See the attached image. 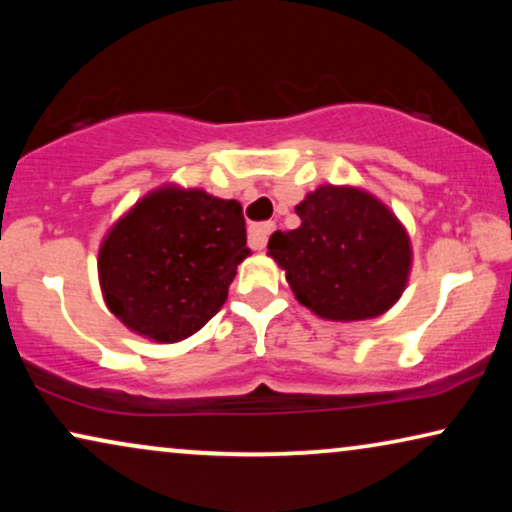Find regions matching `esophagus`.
<instances>
[{
  "instance_id": "obj_1",
  "label": "esophagus",
  "mask_w": 512,
  "mask_h": 512,
  "mask_svg": "<svg viewBox=\"0 0 512 512\" xmlns=\"http://www.w3.org/2000/svg\"><path fill=\"white\" fill-rule=\"evenodd\" d=\"M272 230H275V223H272V221L256 223V226H251L249 228V247L251 249H263Z\"/></svg>"
}]
</instances>
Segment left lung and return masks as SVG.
Returning <instances> with one entry per match:
<instances>
[{
	"label": "left lung",
	"instance_id": "8db88e82",
	"mask_svg": "<svg viewBox=\"0 0 512 512\" xmlns=\"http://www.w3.org/2000/svg\"><path fill=\"white\" fill-rule=\"evenodd\" d=\"M300 226L270 235L268 254L305 307L331 321L373 319L405 289L410 240L380 200L321 186L296 207Z\"/></svg>",
	"mask_w": 512,
	"mask_h": 512
}]
</instances>
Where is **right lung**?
Here are the masks:
<instances>
[{"label":"right lung","mask_w":512,"mask_h":512,"mask_svg":"<svg viewBox=\"0 0 512 512\" xmlns=\"http://www.w3.org/2000/svg\"><path fill=\"white\" fill-rule=\"evenodd\" d=\"M244 256L240 202L160 188L111 228L97 268L104 300L125 326L177 342L221 310Z\"/></svg>","instance_id":"1"}]
</instances>
